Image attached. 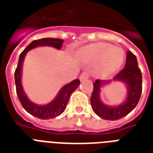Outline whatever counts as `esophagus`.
<instances>
[{"instance_id":"1","label":"esophagus","mask_w":153,"mask_h":153,"mask_svg":"<svg viewBox=\"0 0 153 153\" xmlns=\"http://www.w3.org/2000/svg\"><path fill=\"white\" fill-rule=\"evenodd\" d=\"M89 78V74L88 72H82L79 77V79H80V81H84V80H86V79H88Z\"/></svg>"}]
</instances>
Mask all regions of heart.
Here are the masks:
<instances>
[{
  "label": "heart",
  "mask_w": 153,
  "mask_h": 153,
  "mask_svg": "<svg viewBox=\"0 0 153 153\" xmlns=\"http://www.w3.org/2000/svg\"><path fill=\"white\" fill-rule=\"evenodd\" d=\"M77 58L82 62H99L98 74L107 76L120 68L124 61V53L111 44L101 43L82 48L77 54Z\"/></svg>",
  "instance_id": "heart-1"
}]
</instances>
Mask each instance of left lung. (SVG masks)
<instances>
[{
  "label": "left lung",
  "instance_id": "left-lung-1",
  "mask_svg": "<svg viewBox=\"0 0 153 153\" xmlns=\"http://www.w3.org/2000/svg\"><path fill=\"white\" fill-rule=\"evenodd\" d=\"M115 81L123 82L127 86L126 102L117 106H109L100 99L102 86L109 83L111 80L97 79L94 82V90L91 98L93 111L104 120L115 121L128 114L137 105L142 92V74L138 67L137 59L131 51L127 52L125 67L113 78Z\"/></svg>",
  "mask_w": 153,
  "mask_h": 153
}]
</instances>
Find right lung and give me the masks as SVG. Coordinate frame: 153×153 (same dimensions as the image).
Here are the masks:
<instances>
[{
	"mask_svg": "<svg viewBox=\"0 0 153 153\" xmlns=\"http://www.w3.org/2000/svg\"><path fill=\"white\" fill-rule=\"evenodd\" d=\"M62 43H63L62 39H55V38H43V39L34 40L28 46H27V48L21 52L19 57L17 67L15 71V83L18 98L23 108L27 113H29L32 116L39 119L48 120V119L55 118L57 116H59L66 109L70 96L79 86L80 81L79 79H75L74 81L71 82L70 83L62 86L56 96V98L51 102H49L48 104L44 105H36L27 98L23 89L22 83H21L22 63L27 51L32 50V48L39 46H49L60 50Z\"/></svg>",
	"mask_w": 153,
	"mask_h": 153,
	"instance_id": "1",
	"label": "right lung"
}]
</instances>
